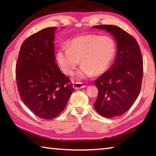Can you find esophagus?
<instances>
[{
    "label": "esophagus",
    "mask_w": 156,
    "mask_h": 156,
    "mask_svg": "<svg viewBox=\"0 0 156 156\" xmlns=\"http://www.w3.org/2000/svg\"><path fill=\"white\" fill-rule=\"evenodd\" d=\"M73 87L74 89H75V90H78V89L84 88V87H85V85H84V84L82 83L76 82V83H74Z\"/></svg>",
    "instance_id": "34e87169"
}]
</instances>
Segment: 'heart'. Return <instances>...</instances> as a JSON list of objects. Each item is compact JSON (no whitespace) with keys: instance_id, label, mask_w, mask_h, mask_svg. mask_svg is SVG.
Listing matches in <instances>:
<instances>
[{"instance_id":"heart-1","label":"heart","mask_w":156,"mask_h":156,"mask_svg":"<svg viewBox=\"0 0 156 156\" xmlns=\"http://www.w3.org/2000/svg\"><path fill=\"white\" fill-rule=\"evenodd\" d=\"M115 44L108 36L87 34L70 41L69 47L59 49L57 58L64 72L72 75L80 60L82 68L78 73L79 78L100 75L109 68L115 55Z\"/></svg>"}]
</instances>
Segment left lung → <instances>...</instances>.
I'll list each match as a JSON object with an SVG mask.
<instances>
[{
	"mask_svg": "<svg viewBox=\"0 0 156 156\" xmlns=\"http://www.w3.org/2000/svg\"><path fill=\"white\" fill-rule=\"evenodd\" d=\"M94 28L109 32L117 42L115 63L94 81L98 93L94 107L103 117H118L132 107L140 92L143 77L142 53L136 39L119 27L99 25Z\"/></svg>",
	"mask_w": 156,
	"mask_h": 156,
	"instance_id": "8db88e82",
	"label": "left lung"
}]
</instances>
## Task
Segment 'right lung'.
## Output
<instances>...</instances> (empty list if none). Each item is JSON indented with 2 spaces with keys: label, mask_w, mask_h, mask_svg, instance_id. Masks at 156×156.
<instances>
[{
  "label": "right lung",
  "mask_w": 156,
  "mask_h": 156,
  "mask_svg": "<svg viewBox=\"0 0 156 156\" xmlns=\"http://www.w3.org/2000/svg\"><path fill=\"white\" fill-rule=\"evenodd\" d=\"M55 27L33 34L21 46L16 80L21 100L38 117L52 119L65 110L73 91L55 63Z\"/></svg>",
  "instance_id": "add662e5"
}]
</instances>
